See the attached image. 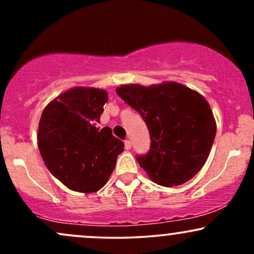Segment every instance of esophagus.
Wrapping results in <instances>:
<instances>
[{
  "label": "esophagus",
  "instance_id": "esophagus-1",
  "mask_svg": "<svg viewBox=\"0 0 254 254\" xmlns=\"http://www.w3.org/2000/svg\"><path fill=\"white\" fill-rule=\"evenodd\" d=\"M124 144H125V149H127V150L131 149V141H130V139H125Z\"/></svg>",
  "mask_w": 254,
  "mask_h": 254
}]
</instances>
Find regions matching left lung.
I'll list each match as a JSON object with an SVG mask.
<instances>
[{"mask_svg": "<svg viewBox=\"0 0 254 254\" xmlns=\"http://www.w3.org/2000/svg\"><path fill=\"white\" fill-rule=\"evenodd\" d=\"M116 92L141 115L149 130L150 149L136 159L150 179L171 188L196 176L216 135L205 98L178 82L124 84Z\"/></svg>", "mask_w": 254, "mask_h": 254, "instance_id": "obj_1", "label": "left lung"}]
</instances>
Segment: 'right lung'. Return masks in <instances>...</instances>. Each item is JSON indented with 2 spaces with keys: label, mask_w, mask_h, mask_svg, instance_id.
I'll return each instance as SVG.
<instances>
[{
  "label": "right lung",
  "mask_w": 254,
  "mask_h": 254,
  "mask_svg": "<svg viewBox=\"0 0 254 254\" xmlns=\"http://www.w3.org/2000/svg\"><path fill=\"white\" fill-rule=\"evenodd\" d=\"M107 92L75 87L45 107L38 147L48 170L72 191L95 192L115 170L124 143L109 127L99 129Z\"/></svg>",
  "instance_id": "right-lung-1"
}]
</instances>
